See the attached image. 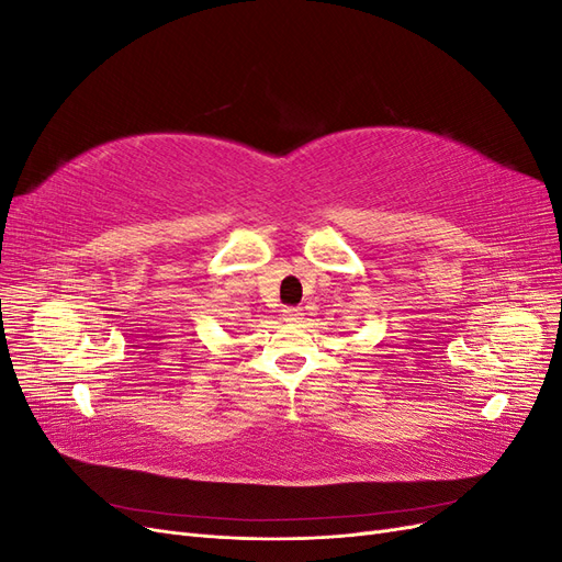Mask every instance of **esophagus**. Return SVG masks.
I'll return each instance as SVG.
<instances>
[{
  "instance_id": "1",
  "label": "esophagus",
  "mask_w": 562,
  "mask_h": 562,
  "mask_svg": "<svg viewBox=\"0 0 562 562\" xmlns=\"http://www.w3.org/2000/svg\"><path fill=\"white\" fill-rule=\"evenodd\" d=\"M281 316H283V321H291L293 323V321H300L304 314H302L300 307H285Z\"/></svg>"
}]
</instances>
